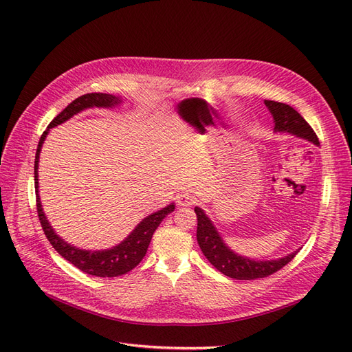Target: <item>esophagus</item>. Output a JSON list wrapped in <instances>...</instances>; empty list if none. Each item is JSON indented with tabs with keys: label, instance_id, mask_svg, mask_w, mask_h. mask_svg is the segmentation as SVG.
<instances>
[{
	"label": "esophagus",
	"instance_id": "1",
	"mask_svg": "<svg viewBox=\"0 0 352 352\" xmlns=\"http://www.w3.org/2000/svg\"><path fill=\"white\" fill-rule=\"evenodd\" d=\"M194 202H195V197L192 194L184 192V194L177 195V204L180 207H190V206H194Z\"/></svg>",
	"mask_w": 352,
	"mask_h": 352
}]
</instances>
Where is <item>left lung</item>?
Returning <instances> with one entry per match:
<instances>
[{
    "mask_svg": "<svg viewBox=\"0 0 352 352\" xmlns=\"http://www.w3.org/2000/svg\"><path fill=\"white\" fill-rule=\"evenodd\" d=\"M264 104L267 105L274 119V131L296 135L316 145L320 144L318 142L316 132L313 131V127L308 124L304 117L295 109H292L291 105L270 100H265ZM195 214L198 220L197 241L202 254L206 255L207 260L214 265L219 272H221L225 276H229L232 279L251 280L267 278V276L280 270L287 263L292 261V258L298 252L295 251L289 255H286L283 258L272 261H254L247 257H241V255L230 251L226 245L223 243L216 228L212 226V223L204 214V211L199 207H195Z\"/></svg>",
    "mask_w": 352,
    "mask_h": 352,
    "instance_id": "8db88e82",
    "label": "left lung"
}]
</instances>
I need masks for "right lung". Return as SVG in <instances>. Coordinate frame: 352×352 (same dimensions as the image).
<instances>
[{
    "label": "right lung",
    "mask_w": 352,
    "mask_h": 352,
    "mask_svg": "<svg viewBox=\"0 0 352 352\" xmlns=\"http://www.w3.org/2000/svg\"><path fill=\"white\" fill-rule=\"evenodd\" d=\"M120 98L113 97L110 94H101V92H92L85 94L82 97L72 101L67 107L63 110L57 117L52 119V122L48 124V129L54 127L63 122L69 120L73 114H76L85 109L89 107H113V105L119 104ZM48 129L41 135V140L38 144V150L35 155V192H36V211L38 217L41 221L42 230H44L47 239L52 245L61 257H65L69 263H72L74 267H78L83 273L98 276V278H116V276L126 274L135 269L138 264L142 261L145 257L148 245L151 242V238L154 235L155 229L160 226V223L163 219L175 210V206H168L163 210H160L154 214L145 217L140 225L135 228V230L127 236L122 243L111 250L104 251H85L79 250L73 245L63 241L60 236L56 235V232L52 230L50 223L42 211L41 198L38 195V163H39V153L41 146L44 144V140L48 135Z\"/></svg>",
    "instance_id": "1"
}]
</instances>
